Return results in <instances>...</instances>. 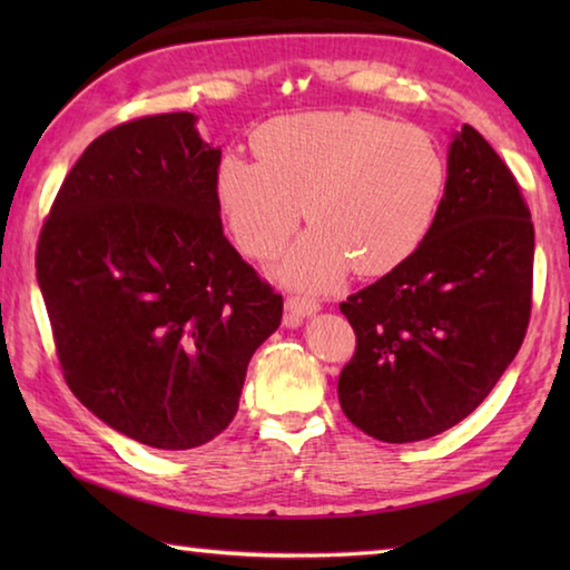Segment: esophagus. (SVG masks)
Wrapping results in <instances>:
<instances>
[{
	"instance_id": "1",
	"label": "esophagus",
	"mask_w": 570,
	"mask_h": 570,
	"mask_svg": "<svg viewBox=\"0 0 570 570\" xmlns=\"http://www.w3.org/2000/svg\"><path fill=\"white\" fill-rule=\"evenodd\" d=\"M320 312V304L314 298H304V296H288L286 298V314H284V324L286 326H298L304 316H312Z\"/></svg>"
}]
</instances>
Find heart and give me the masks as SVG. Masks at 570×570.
<instances>
[{
	"instance_id": "obj_1",
	"label": "heart",
	"mask_w": 570,
	"mask_h": 570,
	"mask_svg": "<svg viewBox=\"0 0 570 570\" xmlns=\"http://www.w3.org/2000/svg\"><path fill=\"white\" fill-rule=\"evenodd\" d=\"M258 160H220L216 198L234 244L272 258L306 210L312 230L286 250L276 276L330 292L354 266L384 276L417 254L435 226L448 163L428 130L362 110L274 118L256 130Z\"/></svg>"
}]
</instances>
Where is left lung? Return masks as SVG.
<instances>
[{"mask_svg":"<svg viewBox=\"0 0 570 570\" xmlns=\"http://www.w3.org/2000/svg\"><path fill=\"white\" fill-rule=\"evenodd\" d=\"M533 254V220L515 176L462 125L428 240L340 304L356 334L336 384L350 422L400 445L465 420L525 340Z\"/></svg>","mask_w":570,"mask_h":570,"instance_id":"obj_1","label":"left lung"}]
</instances>
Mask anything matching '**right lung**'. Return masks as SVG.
<instances>
[{
	"label": "right lung",
	"mask_w": 570,
	"mask_h": 570,
	"mask_svg": "<svg viewBox=\"0 0 570 570\" xmlns=\"http://www.w3.org/2000/svg\"><path fill=\"white\" fill-rule=\"evenodd\" d=\"M196 120L148 115L95 138L37 244L67 387L158 450L198 448L228 428L250 356L284 312L224 236L220 150Z\"/></svg>",
	"instance_id": "1"
}]
</instances>
